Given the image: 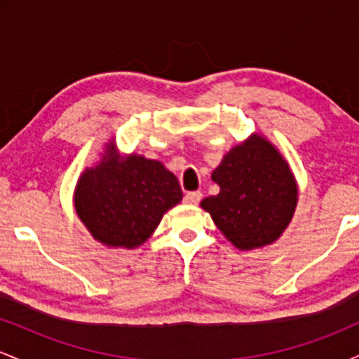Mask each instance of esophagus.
Here are the masks:
<instances>
[{
	"label": "esophagus",
	"mask_w": 359,
	"mask_h": 359,
	"mask_svg": "<svg viewBox=\"0 0 359 359\" xmlns=\"http://www.w3.org/2000/svg\"><path fill=\"white\" fill-rule=\"evenodd\" d=\"M201 199H203V192L201 191H191L184 196V201L187 204H197Z\"/></svg>",
	"instance_id": "34e87169"
}]
</instances>
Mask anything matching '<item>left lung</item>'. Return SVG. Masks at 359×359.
<instances>
[{"label":"left lung","instance_id":"1","mask_svg":"<svg viewBox=\"0 0 359 359\" xmlns=\"http://www.w3.org/2000/svg\"><path fill=\"white\" fill-rule=\"evenodd\" d=\"M212 180L221 191L201 205L236 248L270 245L294 216V175L273 145L258 135L226 154Z\"/></svg>","mask_w":359,"mask_h":359}]
</instances>
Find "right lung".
Wrapping results in <instances>:
<instances>
[{
	"label": "right lung",
	"instance_id": "right-lung-1",
	"mask_svg": "<svg viewBox=\"0 0 359 359\" xmlns=\"http://www.w3.org/2000/svg\"><path fill=\"white\" fill-rule=\"evenodd\" d=\"M182 199L177 177L156 160L102 156L77 182L76 211L96 240L135 248L154 233L168 209Z\"/></svg>",
	"mask_w": 359,
	"mask_h": 359
}]
</instances>
